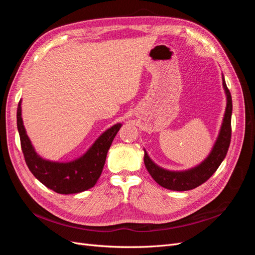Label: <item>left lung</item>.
<instances>
[{"instance_id": "8db88e82", "label": "left lung", "mask_w": 255, "mask_h": 255, "mask_svg": "<svg viewBox=\"0 0 255 255\" xmlns=\"http://www.w3.org/2000/svg\"><path fill=\"white\" fill-rule=\"evenodd\" d=\"M222 85L227 96V107L225 117H223L217 140H216L211 153L208 154V156L201 164L184 171L166 170V169L160 168L154 163L144 150L143 161L146 170L149 171L154 181L160 185L161 187L176 191L194 189L210 179L215 173V171L217 170L218 167L222 163V160L225 159L231 142V134H232V129H231V117H232L233 105L232 97H231L230 90L227 87L223 75Z\"/></svg>"}]
</instances>
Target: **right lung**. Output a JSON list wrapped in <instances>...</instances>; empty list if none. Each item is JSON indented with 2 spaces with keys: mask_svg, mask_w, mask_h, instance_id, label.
Masks as SVG:
<instances>
[{
  "mask_svg": "<svg viewBox=\"0 0 255 255\" xmlns=\"http://www.w3.org/2000/svg\"><path fill=\"white\" fill-rule=\"evenodd\" d=\"M17 126L23 155L30 172L44 186L57 194L70 195L79 194L95 186L102 173L107 152L121 128V123L106 129L83 156L68 163L51 161L38 155L23 126L21 101L18 104Z\"/></svg>",
  "mask_w": 255,
  "mask_h": 255,
  "instance_id": "add662e5",
  "label": "right lung"
}]
</instances>
